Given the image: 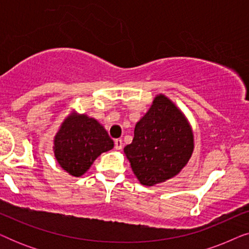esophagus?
Returning a JSON list of instances; mask_svg holds the SVG:
<instances>
[{
    "mask_svg": "<svg viewBox=\"0 0 249 249\" xmlns=\"http://www.w3.org/2000/svg\"><path fill=\"white\" fill-rule=\"evenodd\" d=\"M122 146H124V142H122L121 139H115V141H114V147H115V149L120 151V149H122Z\"/></svg>",
    "mask_w": 249,
    "mask_h": 249,
    "instance_id": "34e87169",
    "label": "esophagus"
}]
</instances>
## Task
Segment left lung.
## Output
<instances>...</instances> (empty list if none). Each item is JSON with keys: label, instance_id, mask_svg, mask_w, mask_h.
I'll return each instance as SVG.
<instances>
[{"label": "left lung", "instance_id": "1", "mask_svg": "<svg viewBox=\"0 0 249 249\" xmlns=\"http://www.w3.org/2000/svg\"><path fill=\"white\" fill-rule=\"evenodd\" d=\"M134 139L124 154L139 182L154 186L173 178L194 152V134L185 114L165 95L154 98L136 124Z\"/></svg>", "mask_w": 249, "mask_h": 249}]
</instances>
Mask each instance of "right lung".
Returning a JSON list of instances; mask_svg holds the SVG:
<instances>
[{
	"instance_id": "add662e5",
	"label": "right lung",
	"mask_w": 249,
	"mask_h": 249,
	"mask_svg": "<svg viewBox=\"0 0 249 249\" xmlns=\"http://www.w3.org/2000/svg\"><path fill=\"white\" fill-rule=\"evenodd\" d=\"M113 146V141L100 122L73 112L64 119L56 132L53 149L61 168L71 176L80 177L102 153Z\"/></svg>"
}]
</instances>
